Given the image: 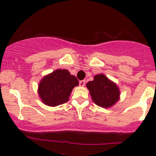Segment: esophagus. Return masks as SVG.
<instances>
[{
  "label": "esophagus",
  "instance_id": "obj_1",
  "mask_svg": "<svg viewBox=\"0 0 156 156\" xmlns=\"http://www.w3.org/2000/svg\"><path fill=\"white\" fill-rule=\"evenodd\" d=\"M79 85L81 86V87H84V86L85 85V81H84V80H82V81H79Z\"/></svg>",
  "mask_w": 156,
  "mask_h": 156
}]
</instances>
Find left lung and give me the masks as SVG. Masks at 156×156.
Here are the masks:
<instances>
[{
	"mask_svg": "<svg viewBox=\"0 0 156 156\" xmlns=\"http://www.w3.org/2000/svg\"><path fill=\"white\" fill-rule=\"evenodd\" d=\"M86 85L93 101L100 107L109 108L119 101V88L103 74L95 75L94 81H89Z\"/></svg>",
	"mask_w": 156,
	"mask_h": 156,
	"instance_id": "1",
	"label": "left lung"
}]
</instances>
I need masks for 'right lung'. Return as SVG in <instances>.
I'll return each instance as SVG.
<instances>
[{"label":"right lung","mask_w":156,"mask_h":156,"mask_svg":"<svg viewBox=\"0 0 156 156\" xmlns=\"http://www.w3.org/2000/svg\"><path fill=\"white\" fill-rule=\"evenodd\" d=\"M78 84L76 77L68 70L56 69L41 80L37 90L39 97L47 106L63 104L68 102L72 89Z\"/></svg>","instance_id":"obj_1"}]
</instances>
